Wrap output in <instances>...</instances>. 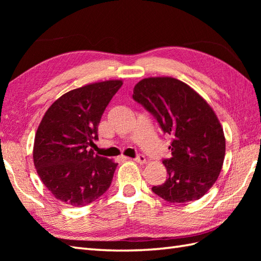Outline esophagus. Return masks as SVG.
Wrapping results in <instances>:
<instances>
[{"instance_id":"obj_1","label":"esophagus","mask_w":261,"mask_h":261,"mask_svg":"<svg viewBox=\"0 0 261 261\" xmlns=\"http://www.w3.org/2000/svg\"><path fill=\"white\" fill-rule=\"evenodd\" d=\"M134 160L137 163H139V164H145L146 163V157L143 156V154H138V156Z\"/></svg>"}]
</instances>
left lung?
<instances>
[{"label": "left lung", "instance_id": "1", "mask_svg": "<svg viewBox=\"0 0 261 261\" xmlns=\"http://www.w3.org/2000/svg\"><path fill=\"white\" fill-rule=\"evenodd\" d=\"M132 97L173 137L171 158L163 162L167 179L152 192L170 203L201 198L218 179L225 156L223 129L213 109L191 86L173 77L142 80Z\"/></svg>", "mask_w": 261, "mask_h": 261}]
</instances>
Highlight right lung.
<instances>
[{"mask_svg": "<svg viewBox=\"0 0 261 261\" xmlns=\"http://www.w3.org/2000/svg\"><path fill=\"white\" fill-rule=\"evenodd\" d=\"M110 80L75 88L43 115L33 145V164L48 191L60 202L85 206L108 191L118 164L94 153L105 108L122 86Z\"/></svg>", "mask_w": 261, "mask_h": 261, "instance_id": "right-lung-1", "label": "right lung"}]
</instances>
